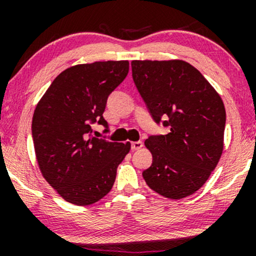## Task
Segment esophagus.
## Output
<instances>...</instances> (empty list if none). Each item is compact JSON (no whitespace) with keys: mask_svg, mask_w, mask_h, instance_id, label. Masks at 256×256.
I'll return each instance as SVG.
<instances>
[{"mask_svg":"<svg viewBox=\"0 0 256 256\" xmlns=\"http://www.w3.org/2000/svg\"><path fill=\"white\" fill-rule=\"evenodd\" d=\"M143 146V143L140 142V140H138V142H132L131 143V149L132 150H138V149H140Z\"/></svg>","mask_w":256,"mask_h":256,"instance_id":"esophagus-1","label":"esophagus"}]
</instances>
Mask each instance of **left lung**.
<instances>
[{
	"instance_id": "1",
	"label": "left lung",
	"mask_w": 256,
	"mask_h": 256,
	"mask_svg": "<svg viewBox=\"0 0 256 256\" xmlns=\"http://www.w3.org/2000/svg\"><path fill=\"white\" fill-rule=\"evenodd\" d=\"M132 78L156 122L170 132L144 144L152 164L143 171L155 192L172 200L192 195L210 178L224 149V102L198 70L183 60H134Z\"/></svg>"
}]
</instances>
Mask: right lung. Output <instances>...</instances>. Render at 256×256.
Returning a JSON list of instances; mask_svg holds the SVG:
<instances>
[{"instance_id": "right-lung-1", "label": "right lung", "mask_w": 256, "mask_h": 256, "mask_svg": "<svg viewBox=\"0 0 256 256\" xmlns=\"http://www.w3.org/2000/svg\"><path fill=\"white\" fill-rule=\"evenodd\" d=\"M128 73V61L68 67L52 80L32 118V138L42 176L64 201L89 206L110 192L116 170L131 149L91 134L104 119L110 94Z\"/></svg>"}]
</instances>
